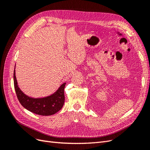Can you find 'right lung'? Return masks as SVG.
Instances as JSON below:
<instances>
[{
  "mask_svg": "<svg viewBox=\"0 0 150 150\" xmlns=\"http://www.w3.org/2000/svg\"><path fill=\"white\" fill-rule=\"evenodd\" d=\"M13 84L18 100L26 110L41 116H50L58 112L64 105V88L66 83H63L57 91L42 98H33L27 96L19 88L16 77L15 69L13 71Z\"/></svg>",
  "mask_w": 150,
  "mask_h": 150,
  "instance_id": "1",
  "label": "right lung"
}]
</instances>
